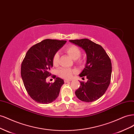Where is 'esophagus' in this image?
<instances>
[{
    "instance_id": "34e87169",
    "label": "esophagus",
    "mask_w": 134,
    "mask_h": 134,
    "mask_svg": "<svg viewBox=\"0 0 134 134\" xmlns=\"http://www.w3.org/2000/svg\"><path fill=\"white\" fill-rule=\"evenodd\" d=\"M70 81H71L70 80H66H66H64V83H68V82H70Z\"/></svg>"
}]
</instances>
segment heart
I'll return each instance as SVG.
<instances>
[{"label":"heart","instance_id":"heart-1","mask_svg":"<svg viewBox=\"0 0 134 134\" xmlns=\"http://www.w3.org/2000/svg\"><path fill=\"white\" fill-rule=\"evenodd\" d=\"M65 51L69 55L70 57L73 59L78 61V62L80 63L82 62L79 58L81 55V51L80 48L75 45L71 44L66 46L64 49ZM59 54L58 53H56L52 58V64L54 66H57L59 61ZM74 70L70 69L62 68L59 69L58 71V74L59 76L65 79H70L71 78L72 74L74 72Z\"/></svg>","mask_w":134,"mask_h":134}]
</instances>
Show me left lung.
I'll return each instance as SVG.
<instances>
[{
	"instance_id": "8db88e82",
	"label": "left lung",
	"mask_w": 134,
	"mask_h": 134,
	"mask_svg": "<svg viewBox=\"0 0 134 134\" xmlns=\"http://www.w3.org/2000/svg\"><path fill=\"white\" fill-rule=\"evenodd\" d=\"M69 41L82 48L87 55L86 66L79 76H86L88 81L80 82L75 95L83 102H94L104 94L110 84L111 60L102 46L90 40L84 38Z\"/></svg>"
}]
</instances>
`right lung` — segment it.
I'll return each mask as SVG.
<instances>
[{
	"instance_id": "add662e5",
	"label": "right lung",
	"mask_w": 134,
	"mask_h": 134,
	"mask_svg": "<svg viewBox=\"0 0 134 134\" xmlns=\"http://www.w3.org/2000/svg\"><path fill=\"white\" fill-rule=\"evenodd\" d=\"M66 42L63 40L46 39L27 52L22 63L21 76L28 94L36 102L50 103L59 95L64 83L63 79L56 77L54 83L51 84L46 82V78L51 75L54 55Z\"/></svg>"
}]
</instances>
